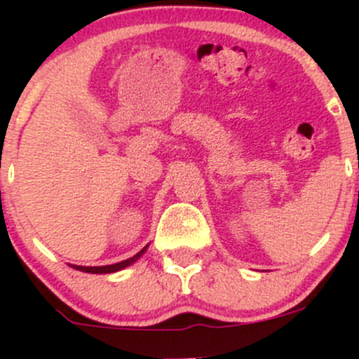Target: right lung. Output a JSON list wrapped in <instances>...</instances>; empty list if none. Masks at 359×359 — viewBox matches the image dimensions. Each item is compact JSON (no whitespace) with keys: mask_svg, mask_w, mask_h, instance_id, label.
<instances>
[{"mask_svg":"<svg viewBox=\"0 0 359 359\" xmlns=\"http://www.w3.org/2000/svg\"><path fill=\"white\" fill-rule=\"evenodd\" d=\"M147 248H148V245H147L143 250H140L138 253L135 255V257L128 258V259H125V262L114 263V265H104V266H81V265H71V263H69V265H71L72 269H76V270H79V271H84V273H97V275H101V273H114V271L125 270L126 266L133 265L135 262H138V259L143 257V253H145Z\"/></svg>","mask_w":359,"mask_h":359,"instance_id":"obj_1","label":"right lung"}]
</instances>
